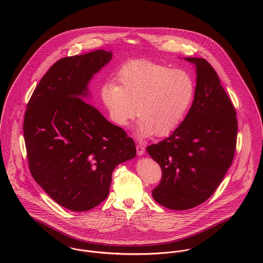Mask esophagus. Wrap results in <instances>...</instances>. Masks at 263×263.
<instances>
[{
    "instance_id": "34e87169",
    "label": "esophagus",
    "mask_w": 263,
    "mask_h": 263,
    "mask_svg": "<svg viewBox=\"0 0 263 263\" xmlns=\"http://www.w3.org/2000/svg\"><path fill=\"white\" fill-rule=\"evenodd\" d=\"M137 153L139 156H142L145 154V147L142 144H138L137 145Z\"/></svg>"
}]
</instances>
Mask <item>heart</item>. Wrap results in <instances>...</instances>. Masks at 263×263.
<instances>
[{"mask_svg":"<svg viewBox=\"0 0 263 263\" xmlns=\"http://www.w3.org/2000/svg\"><path fill=\"white\" fill-rule=\"evenodd\" d=\"M116 79L100 87V98L113 123L126 126L136 116L143 137H166L182 122L193 98L194 84L181 70L147 60L123 65Z\"/></svg>","mask_w":263,"mask_h":263,"instance_id":"heart-1","label":"heart"}]
</instances>
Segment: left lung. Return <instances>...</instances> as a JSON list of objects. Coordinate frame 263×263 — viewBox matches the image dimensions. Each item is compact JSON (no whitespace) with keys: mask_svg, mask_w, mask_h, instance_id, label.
<instances>
[{"mask_svg":"<svg viewBox=\"0 0 263 263\" xmlns=\"http://www.w3.org/2000/svg\"><path fill=\"white\" fill-rule=\"evenodd\" d=\"M184 60L196 70L192 105L170 137L147 147L162 169L153 197L176 211L195 208L213 195L233 162L238 132L235 108L214 68L204 59Z\"/></svg>","mask_w":263,"mask_h":263,"instance_id":"left-lung-1","label":"left lung"}]
</instances>
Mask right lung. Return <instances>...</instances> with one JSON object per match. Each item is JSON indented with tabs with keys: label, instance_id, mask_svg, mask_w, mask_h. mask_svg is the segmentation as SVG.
<instances>
[{
	"label": "right lung",
	"instance_id": "add662e5",
	"mask_svg": "<svg viewBox=\"0 0 263 263\" xmlns=\"http://www.w3.org/2000/svg\"><path fill=\"white\" fill-rule=\"evenodd\" d=\"M112 58L94 50L59 60L42 77L24 116L29 169L60 205L86 212L109 193L114 168L135 158L132 138L85 98L88 84Z\"/></svg>",
	"mask_w": 263,
	"mask_h": 263
}]
</instances>
